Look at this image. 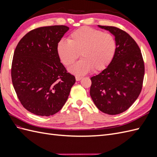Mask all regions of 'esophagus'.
I'll return each mask as SVG.
<instances>
[{
	"label": "esophagus",
	"mask_w": 157,
	"mask_h": 157,
	"mask_svg": "<svg viewBox=\"0 0 157 157\" xmlns=\"http://www.w3.org/2000/svg\"><path fill=\"white\" fill-rule=\"evenodd\" d=\"M82 78V77H76V80H77V81H79V80H80Z\"/></svg>",
	"instance_id": "1"
}]
</instances>
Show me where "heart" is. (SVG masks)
Wrapping results in <instances>:
<instances>
[{"mask_svg":"<svg viewBox=\"0 0 157 157\" xmlns=\"http://www.w3.org/2000/svg\"><path fill=\"white\" fill-rule=\"evenodd\" d=\"M117 48L113 36L90 27H82L69 35L68 41L60 40L58 53L62 63L69 66L80 54L82 59L69 67V72L77 76L103 71L111 63Z\"/></svg>","mask_w":157,"mask_h":157,"instance_id":"1","label":"heart"}]
</instances>
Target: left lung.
I'll return each mask as SVG.
<instances>
[{
    "mask_svg": "<svg viewBox=\"0 0 157 157\" xmlns=\"http://www.w3.org/2000/svg\"><path fill=\"white\" fill-rule=\"evenodd\" d=\"M115 36L117 48L107 67L91 78L90 94L104 113L115 115L126 111L141 91L145 65L140 47L119 28L98 25Z\"/></svg>",
    "mask_w": 157,
    "mask_h": 157,
    "instance_id": "left-lung-1",
    "label": "left lung"
}]
</instances>
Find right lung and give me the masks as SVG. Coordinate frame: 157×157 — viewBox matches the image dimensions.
I'll list each match as a JSON object with an SVG mask.
<instances>
[{
	"instance_id": "add662e5",
	"label": "right lung",
	"mask_w": 157,
	"mask_h": 157,
	"mask_svg": "<svg viewBox=\"0 0 157 157\" xmlns=\"http://www.w3.org/2000/svg\"><path fill=\"white\" fill-rule=\"evenodd\" d=\"M69 28L65 25L33 29L18 42L11 69L12 84L21 105L39 116L60 111L75 77L60 62L58 44Z\"/></svg>"
}]
</instances>
